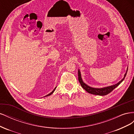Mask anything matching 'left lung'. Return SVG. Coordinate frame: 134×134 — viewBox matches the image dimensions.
<instances>
[{
  "label": "left lung",
  "instance_id": "obj_1",
  "mask_svg": "<svg viewBox=\"0 0 134 134\" xmlns=\"http://www.w3.org/2000/svg\"><path fill=\"white\" fill-rule=\"evenodd\" d=\"M128 70V67L127 68L125 74L124 75V77L121 79L119 82L117 83V84L112 85L108 87H105L103 88H93L91 87L90 86H88L87 84L84 83L83 81L82 78V75H81V72L79 69H78V80L79 82L81 85V86L84 89V90H86L88 93H91L92 94H95V95H98V96H105L108 94V93L111 92L115 88H116L117 86H119V85L121 84V83L122 82V81L124 80L126 75L127 74V72Z\"/></svg>",
  "mask_w": 134,
  "mask_h": 134
}]
</instances>
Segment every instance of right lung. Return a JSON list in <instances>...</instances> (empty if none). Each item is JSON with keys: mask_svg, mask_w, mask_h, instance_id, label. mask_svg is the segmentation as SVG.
Instances as JSON below:
<instances>
[{"mask_svg": "<svg viewBox=\"0 0 134 134\" xmlns=\"http://www.w3.org/2000/svg\"><path fill=\"white\" fill-rule=\"evenodd\" d=\"M56 87H55V88H54V90H53V91H52V92H51V93H49V94H47V95H46V96H44V97H47V96H50V95H51V94H52V93H54V91H55V90H56Z\"/></svg>", "mask_w": 134, "mask_h": 134, "instance_id": "add662e5", "label": "right lung"}]
</instances>
